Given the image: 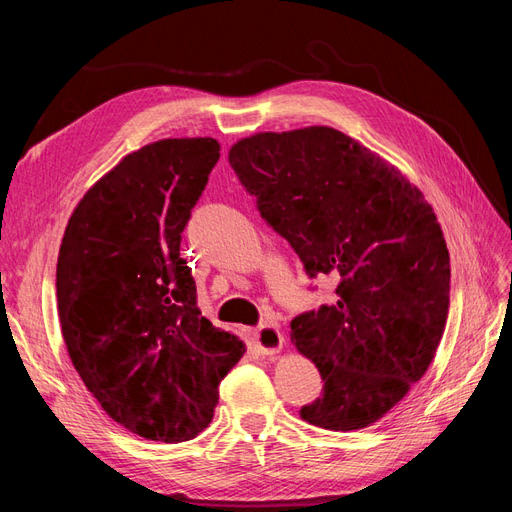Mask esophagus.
I'll return each instance as SVG.
<instances>
[{"instance_id": "esophagus-1", "label": "esophagus", "mask_w": 512, "mask_h": 512, "mask_svg": "<svg viewBox=\"0 0 512 512\" xmlns=\"http://www.w3.org/2000/svg\"><path fill=\"white\" fill-rule=\"evenodd\" d=\"M254 344L265 356H273L282 350L284 335L273 324H265V327L254 331Z\"/></svg>"}]
</instances>
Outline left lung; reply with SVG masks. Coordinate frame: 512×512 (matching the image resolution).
<instances>
[{
    "label": "left lung",
    "instance_id": "1",
    "mask_svg": "<svg viewBox=\"0 0 512 512\" xmlns=\"http://www.w3.org/2000/svg\"><path fill=\"white\" fill-rule=\"evenodd\" d=\"M228 162L307 275L339 277L333 305L290 322L324 380L301 418L374 425L423 378L446 327L451 262L436 213L397 166L329 126L252 134Z\"/></svg>",
    "mask_w": 512,
    "mask_h": 512
}]
</instances>
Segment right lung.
Wrapping results in <instances>:
<instances>
[{
  "mask_svg": "<svg viewBox=\"0 0 512 512\" xmlns=\"http://www.w3.org/2000/svg\"><path fill=\"white\" fill-rule=\"evenodd\" d=\"M220 160L215 138H164L108 170L72 211L57 312L74 369L115 423L145 440L196 438L245 344L196 305L181 232Z\"/></svg>",
  "mask_w": 512,
  "mask_h": 512,
  "instance_id": "1",
  "label": "right lung"
}]
</instances>
